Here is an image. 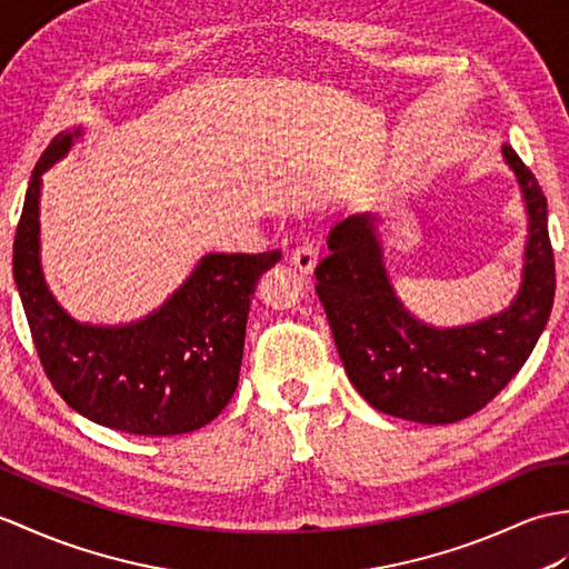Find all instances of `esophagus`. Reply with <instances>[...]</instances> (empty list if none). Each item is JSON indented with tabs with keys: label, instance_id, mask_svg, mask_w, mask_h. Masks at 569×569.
Segmentation results:
<instances>
[{
	"label": "esophagus",
	"instance_id": "34e87169",
	"mask_svg": "<svg viewBox=\"0 0 569 569\" xmlns=\"http://www.w3.org/2000/svg\"><path fill=\"white\" fill-rule=\"evenodd\" d=\"M288 259H290V263H293L298 271L310 273L315 269L317 259H320V247H317L312 240H306V242H300L293 249V252H290Z\"/></svg>",
	"mask_w": 569,
	"mask_h": 569
}]
</instances>
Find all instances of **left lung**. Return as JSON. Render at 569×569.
<instances>
[{
    "label": "left lung",
    "mask_w": 569,
    "mask_h": 569,
    "mask_svg": "<svg viewBox=\"0 0 569 569\" xmlns=\"http://www.w3.org/2000/svg\"><path fill=\"white\" fill-rule=\"evenodd\" d=\"M531 216L519 298L490 320L458 329L417 322L395 298L376 218L351 216L329 232L315 269L337 351L368 405L419 425H453L495 400L543 335L555 296L548 201L533 171L505 144Z\"/></svg>",
    "instance_id": "8db88e82"
}]
</instances>
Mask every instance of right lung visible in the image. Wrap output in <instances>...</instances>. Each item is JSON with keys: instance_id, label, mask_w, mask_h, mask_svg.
Instances as JSON below:
<instances>
[{"instance_id": "add662e5", "label": "right lung", "mask_w": 569, "mask_h": 569, "mask_svg": "<svg viewBox=\"0 0 569 569\" xmlns=\"http://www.w3.org/2000/svg\"><path fill=\"white\" fill-rule=\"evenodd\" d=\"M70 142V133L58 136L41 154L14 234V281L43 371L60 398L97 425L138 436L201 429L232 400L252 293L281 252L208 254L138 325L72 322L48 293L38 263V187Z\"/></svg>"}]
</instances>
